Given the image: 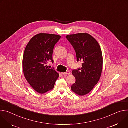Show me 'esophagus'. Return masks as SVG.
Here are the masks:
<instances>
[{"label":"esophagus","instance_id":"esophagus-1","mask_svg":"<svg viewBox=\"0 0 128 128\" xmlns=\"http://www.w3.org/2000/svg\"><path fill=\"white\" fill-rule=\"evenodd\" d=\"M70 72H66V73H62V74H63V75H70Z\"/></svg>","mask_w":128,"mask_h":128}]
</instances>
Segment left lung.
<instances>
[{
  "label": "left lung",
  "instance_id": "8db88e82",
  "mask_svg": "<svg viewBox=\"0 0 128 128\" xmlns=\"http://www.w3.org/2000/svg\"><path fill=\"white\" fill-rule=\"evenodd\" d=\"M75 49L77 60L82 62V68L74 70L76 82L71 90L79 96L88 94L98 83L103 68L102 52L98 42L91 35L79 33L66 36Z\"/></svg>",
  "mask_w": 128,
  "mask_h": 128
}]
</instances>
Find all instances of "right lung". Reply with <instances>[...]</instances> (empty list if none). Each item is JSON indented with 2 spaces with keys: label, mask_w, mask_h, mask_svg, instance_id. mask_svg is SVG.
Segmentation results:
<instances>
[{
  "label": "right lung",
  "mask_w": 128,
  "mask_h": 128,
  "mask_svg": "<svg viewBox=\"0 0 128 128\" xmlns=\"http://www.w3.org/2000/svg\"><path fill=\"white\" fill-rule=\"evenodd\" d=\"M61 36L40 33L28 42L23 55L22 66L24 76L36 92L43 94L52 90L59 74L46 64L53 62L52 54L55 44Z\"/></svg>",
  "instance_id": "obj_1"
}]
</instances>
